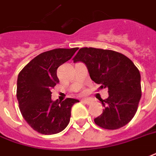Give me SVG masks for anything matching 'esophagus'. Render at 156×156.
Listing matches in <instances>:
<instances>
[{"label":"esophagus","mask_w":156,"mask_h":156,"mask_svg":"<svg viewBox=\"0 0 156 156\" xmlns=\"http://www.w3.org/2000/svg\"><path fill=\"white\" fill-rule=\"evenodd\" d=\"M82 103L85 104V105H90L91 103H92V100L91 99H82L81 100Z\"/></svg>","instance_id":"1"}]
</instances>
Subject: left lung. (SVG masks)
I'll return each instance as SVG.
<instances>
[{"label": "left lung", "instance_id": "1", "mask_svg": "<svg viewBox=\"0 0 156 156\" xmlns=\"http://www.w3.org/2000/svg\"><path fill=\"white\" fill-rule=\"evenodd\" d=\"M73 61L85 63L91 80L108 90V97L100 100L105 109L94 122L108 130L128 123L141 97L140 71L134 63L118 51L94 48H80Z\"/></svg>", "mask_w": 156, "mask_h": 156}]
</instances>
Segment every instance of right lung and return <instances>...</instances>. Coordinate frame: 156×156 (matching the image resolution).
I'll return each mask as SVG.
<instances>
[{
	"label": "right lung",
	"mask_w": 156,
	"mask_h": 156,
	"mask_svg": "<svg viewBox=\"0 0 156 156\" xmlns=\"http://www.w3.org/2000/svg\"><path fill=\"white\" fill-rule=\"evenodd\" d=\"M78 48L44 51L31 60L20 72L16 96L21 114L36 132L51 135L68 125L71 107L78 99L51 100V90L59 79L57 68L71 59Z\"/></svg>",
	"instance_id": "1"
}]
</instances>
